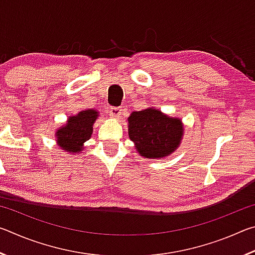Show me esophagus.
<instances>
[{
  "instance_id": "esophagus-1",
  "label": "esophagus",
  "mask_w": 255,
  "mask_h": 255,
  "mask_svg": "<svg viewBox=\"0 0 255 255\" xmlns=\"http://www.w3.org/2000/svg\"><path fill=\"white\" fill-rule=\"evenodd\" d=\"M122 111L123 109L120 107H111L110 110H109V114L111 117L114 118H118L120 115H122Z\"/></svg>"
}]
</instances>
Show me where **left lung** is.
<instances>
[{"label":"left lung","mask_w":255,"mask_h":255,"mask_svg":"<svg viewBox=\"0 0 255 255\" xmlns=\"http://www.w3.org/2000/svg\"><path fill=\"white\" fill-rule=\"evenodd\" d=\"M129 138L146 158H159L171 154L181 141L182 124L156 109L135 111L128 118Z\"/></svg>","instance_id":"obj_1"}]
</instances>
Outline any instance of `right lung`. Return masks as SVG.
Segmentation results:
<instances>
[{
	"instance_id": "right-lung-1",
	"label": "right lung",
	"mask_w": 255,
	"mask_h": 255,
	"mask_svg": "<svg viewBox=\"0 0 255 255\" xmlns=\"http://www.w3.org/2000/svg\"><path fill=\"white\" fill-rule=\"evenodd\" d=\"M96 110L81 111L68 119V123L56 133L59 147L71 153H80L82 145L91 137L93 124L98 118Z\"/></svg>"
}]
</instances>
